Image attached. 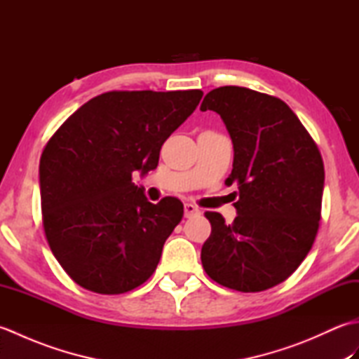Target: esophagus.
Wrapping results in <instances>:
<instances>
[{"mask_svg": "<svg viewBox=\"0 0 359 359\" xmlns=\"http://www.w3.org/2000/svg\"><path fill=\"white\" fill-rule=\"evenodd\" d=\"M184 211H185V217H191V216L199 215V212H201V210L197 208L196 205H193V203H185Z\"/></svg>", "mask_w": 359, "mask_h": 359, "instance_id": "1", "label": "esophagus"}]
</instances>
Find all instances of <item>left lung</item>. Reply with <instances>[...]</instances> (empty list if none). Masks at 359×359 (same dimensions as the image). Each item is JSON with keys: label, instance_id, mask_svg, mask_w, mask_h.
Wrapping results in <instances>:
<instances>
[{"label": "left lung", "instance_id": "obj_1", "mask_svg": "<svg viewBox=\"0 0 359 359\" xmlns=\"http://www.w3.org/2000/svg\"><path fill=\"white\" fill-rule=\"evenodd\" d=\"M215 111L233 142L239 201L233 224L205 212L211 234L202 265L217 284L262 292L284 282L306 259L316 238L324 163L296 114L276 97L222 86L205 95L201 111Z\"/></svg>", "mask_w": 359, "mask_h": 359}]
</instances>
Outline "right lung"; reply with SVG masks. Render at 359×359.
I'll use <instances>...</instances> for the list:
<instances>
[{"instance_id":"1","label":"right lung","mask_w":359,"mask_h":359,"mask_svg":"<svg viewBox=\"0 0 359 359\" xmlns=\"http://www.w3.org/2000/svg\"><path fill=\"white\" fill-rule=\"evenodd\" d=\"M199 89L106 93L75 111L40 160L43 226L63 270L83 288L125 293L143 284L184 216L174 197L151 203L133 172L158 163L163 142L191 116Z\"/></svg>"}]
</instances>
